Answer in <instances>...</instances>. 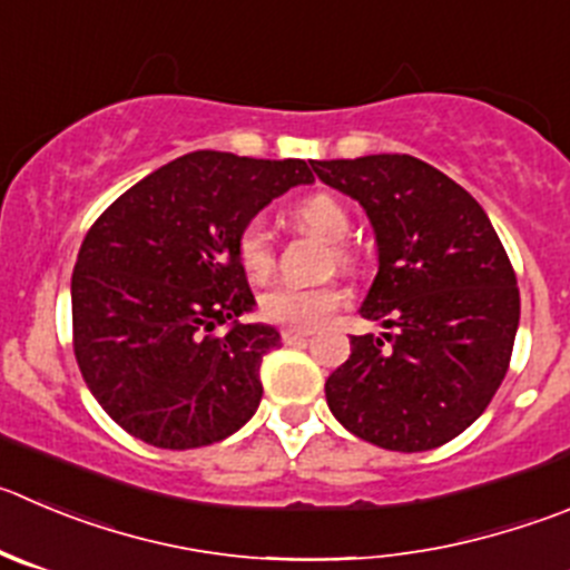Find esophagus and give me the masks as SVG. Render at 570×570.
I'll use <instances>...</instances> for the list:
<instances>
[{
    "instance_id": "obj_1",
    "label": "esophagus",
    "mask_w": 570,
    "mask_h": 570,
    "mask_svg": "<svg viewBox=\"0 0 570 570\" xmlns=\"http://www.w3.org/2000/svg\"><path fill=\"white\" fill-rule=\"evenodd\" d=\"M311 330H299V327H285L282 330V341L285 344H305L307 338H311Z\"/></svg>"
}]
</instances>
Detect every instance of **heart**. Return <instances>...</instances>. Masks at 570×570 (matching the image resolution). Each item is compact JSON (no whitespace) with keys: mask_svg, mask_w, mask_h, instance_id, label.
<instances>
[{"mask_svg":"<svg viewBox=\"0 0 570 570\" xmlns=\"http://www.w3.org/2000/svg\"><path fill=\"white\" fill-rule=\"evenodd\" d=\"M291 218L307 232H316L318 237L330 243H341L350 235V213L335 195L313 193L299 198L291 207ZM237 263L248 279L259 282L274 268V243H271L268 229L259 218L248 220L240 226L235 240ZM335 257L346 259L344 246H335ZM346 294L335 282L324 285H296V282H279L274 288L259 296V313L274 324L299 330H316L344 305Z\"/></svg>","mask_w":570,"mask_h":570,"instance_id":"obj_1","label":"heart"}]
</instances>
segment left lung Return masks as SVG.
Segmentation results:
<instances>
[{
    "instance_id": "left-lung-1",
    "label": "left lung",
    "mask_w": 570,
    "mask_h": 570,
    "mask_svg": "<svg viewBox=\"0 0 570 570\" xmlns=\"http://www.w3.org/2000/svg\"><path fill=\"white\" fill-rule=\"evenodd\" d=\"M366 209L377 276L361 316L392 333L352 335L324 383L335 420L400 453L433 451L473 425L512 357L520 294L479 200L409 154L313 161Z\"/></svg>"
}]
</instances>
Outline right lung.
<instances>
[{"instance_id":"add662e5","label":"right lung","mask_w":570,"mask_h":570,"mask_svg":"<svg viewBox=\"0 0 570 570\" xmlns=\"http://www.w3.org/2000/svg\"><path fill=\"white\" fill-rule=\"evenodd\" d=\"M311 181L313 161L195 150L95 220L72 274L75 357L122 431L189 451L252 420L263 397L259 363L279 333L237 322L254 294L235 240L276 195ZM220 323L230 325L226 334L214 333Z\"/></svg>"}]
</instances>
